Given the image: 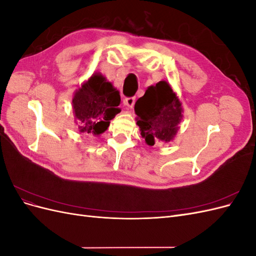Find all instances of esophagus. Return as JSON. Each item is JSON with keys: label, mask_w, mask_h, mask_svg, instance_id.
I'll return each mask as SVG.
<instances>
[{"label": "esophagus", "mask_w": 256, "mask_h": 256, "mask_svg": "<svg viewBox=\"0 0 256 256\" xmlns=\"http://www.w3.org/2000/svg\"><path fill=\"white\" fill-rule=\"evenodd\" d=\"M134 102H136V98L134 97H127V98L124 99V104H125L127 108H129V109H131V108H134Z\"/></svg>", "instance_id": "obj_1"}]
</instances>
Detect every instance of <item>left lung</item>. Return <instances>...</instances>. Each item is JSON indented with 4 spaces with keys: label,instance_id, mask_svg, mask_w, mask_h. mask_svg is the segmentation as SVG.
Returning a JSON list of instances; mask_svg holds the SVG:
<instances>
[{
    "label": "left lung",
    "instance_id": "8db88e82",
    "mask_svg": "<svg viewBox=\"0 0 256 256\" xmlns=\"http://www.w3.org/2000/svg\"><path fill=\"white\" fill-rule=\"evenodd\" d=\"M136 125L147 145L168 143L175 138L182 120V108L171 85L160 81L146 90L134 104Z\"/></svg>",
    "mask_w": 256,
    "mask_h": 256
}]
</instances>
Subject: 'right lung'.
Wrapping results in <instances>:
<instances>
[{
  "instance_id": "add662e5",
  "label": "right lung",
  "mask_w": 256,
  "mask_h": 256,
  "mask_svg": "<svg viewBox=\"0 0 256 256\" xmlns=\"http://www.w3.org/2000/svg\"><path fill=\"white\" fill-rule=\"evenodd\" d=\"M120 92L102 74H94L76 90L72 108L76 122L82 134H102L110 120L120 112Z\"/></svg>"
}]
</instances>
